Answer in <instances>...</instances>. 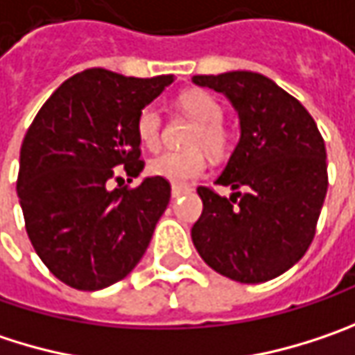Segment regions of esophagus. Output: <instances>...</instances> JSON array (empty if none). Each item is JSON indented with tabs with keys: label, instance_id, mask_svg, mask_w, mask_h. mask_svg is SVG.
<instances>
[{
	"label": "esophagus",
	"instance_id": "34e87169",
	"mask_svg": "<svg viewBox=\"0 0 355 355\" xmlns=\"http://www.w3.org/2000/svg\"><path fill=\"white\" fill-rule=\"evenodd\" d=\"M188 191H190L188 186H178V184L171 186V196H173V198H180V196H184V193H188Z\"/></svg>",
	"mask_w": 355,
	"mask_h": 355
}]
</instances>
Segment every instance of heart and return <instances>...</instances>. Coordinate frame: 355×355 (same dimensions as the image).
Returning a JSON list of instances; mask_svg holds the SVG:
<instances>
[{"label":"heart","instance_id":"obj_1","mask_svg":"<svg viewBox=\"0 0 355 355\" xmlns=\"http://www.w3.org/2000/svg\"><path fill=\"white\" fill-rule=\"evenodd\" d=\"M180 105L191 119H196V127L191 129L186 151H164L155 155L147 169L151 175L164 178L173 184H184L202 175L206 169V157L200 147H204L212 155H222L228 149V131L222 125L224 109L214 96L206 90H188L180 96ZM137 135L139 141L155 149L162 139V113L155 105H147L137 114Z\"/></svg>","mask_w":355,"mask_h":355}]
</instances>
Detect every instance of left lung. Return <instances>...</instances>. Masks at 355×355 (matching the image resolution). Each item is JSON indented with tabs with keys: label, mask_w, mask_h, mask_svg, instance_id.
<instances>
[{
	"label": "left lung",
	"mask_w": 355,
	"mask_h": 355,
	"mask_svg": "<svg viewBox=\"0 0 355 355\" xmlns=\"http://www.w3.org/2000/svg\"><path fill=\"white\" fill-rule=\"evenodd\" d=\"M200 87L228 96L241 141L218 186H200L204 210L191 241L204 263L239 283H265L307 252L327 193L325 143L313 116L270 78L248 70L200 74Z\"/></svg>",
	"instance_id": "1"
}]
</instances>
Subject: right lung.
Masks as SVG:
<instances>
[{
    "label": "right lung",
    "mask_w": 355,
    "mask_h": 355,
    "mask_svg": "<svg viewBox=\"0 0 355 355\" xmlns=\"http://www.w3.org/2000/svg\"><path fill=\"white\" fill-rule=\"evenodd\" d=\"M173 83V74L135 78L89 68L62 83L42 105L21 149L17 198L26 232L48 270L80 291L125 279L145 254L171 186L137 178V114Z\"/></svg>",
    "instance_id": "obj_1"
}]
</instances>
